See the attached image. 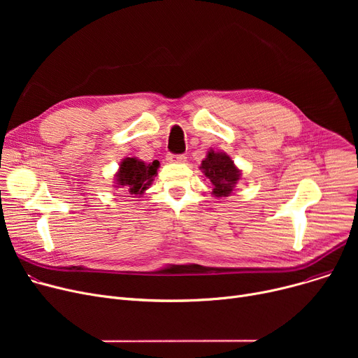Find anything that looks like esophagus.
I'll use <instances>...</instances> for the list:
<instances>
[{"instance_id": "1", "label": "esophagus", "mask_w": 358, "mask_h": 358, "mask_svg": "<svg viewBox=\"0 0 358 358\" xmlns=\"http://www.w3.org/2000/svg\"><path fill=\"white\" fill-rule=\"evenodd\" d=\"M185 155H182V154H168L166 155V159L169 161V162H177V164H181V162H185Z\"/></svg>"}]
</instances>
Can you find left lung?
<instances>
[{
    "label": "left lung",
    "instance_id": "left-lung-1",
    "mask_svg": "<svg viewBox=\"0 0 358 358\" xmlns=\"http://www.w3.org/2000/svg\"><path fill=\"white\" fill-rule=\"evenodd\" d=\"M200 168L213 185V194L217 197H227L232 193L234 185L239 180V169L234 161L223 152L210 150L208 158L201 161Z\"/></svg>",
    "mask_w": 358,
    "mask_h": 358
}]
</instances>
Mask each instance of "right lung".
Here are the masks:
<instances>
[{
    "label": "right lung",
    "instance_id": "add662e5",
    "mask_svg": "<svg viewBox=\"0 0 358 358\" xmlns=\"http://www.w3.org/2000/svg\"><path fill=\"white\" fill-rule=\"evenodd\" d=\"M158 166L159 161L157 159L146 165L136 158H126L120 164V171L116 176L117 184L127 189L130 194H142L152 184L154 177H157Z\"/></svg>",
    "mask_w": 358,
    "mask_h": 358
}]
</instances>
